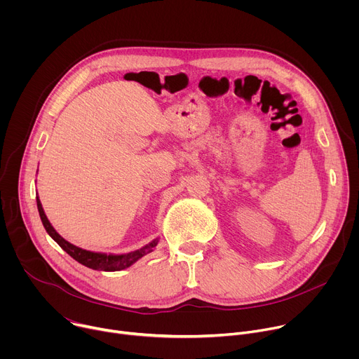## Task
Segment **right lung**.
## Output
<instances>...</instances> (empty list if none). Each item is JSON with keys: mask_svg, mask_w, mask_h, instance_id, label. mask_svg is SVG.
Segmentation results:
<instances>
[{"mask_svg": "<svg viewBox=\"0 0 359 359\" xmlns=\"http://www.w3.org/2000/svg\"><path fill=\"white\" fill-rule=\"evenodd\" d=\"M36 206H38V212H39V217L41 222L46 230V233L53 237L60 247L67 251L74 260H76L78 263H81L82 266L92 269V270H97V271H121L125 270L128 267H130L132 264H135L139 259H142L143 255L149 254L153 251L159 243V238L151 240L149 244L130 251V252H125V254H112V252H97V251H89V250H83L69 241H67L54 227L53 224L49 223L43 209L39 197L36 196Z\"/></svg>", "mask_w": 359, "mask_h": 359, "instance_id": "obj_1", "label": "right lung"}]
</instances>
